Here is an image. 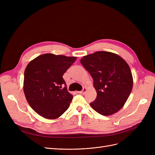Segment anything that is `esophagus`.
<instances>
[{"mask_svg": "<svg viewBox=\"0 0 155 155\" xmlns=\"http://www.w3.org/2000/svg\"><path fill=\"white\" fill-rule=\"evenodd\" d=\"M87 91V88H83V90L81 91H79L78 92L79 94H85Z\"/></svg>", "mask_w": 155, "mask_h": 155, "instance_id": "obj_1", "label": "esophagus"}]
</instances>
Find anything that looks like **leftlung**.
I'll return each instance as SVG.
<instances>
[{"instance_id":"1","label":"left lung","mask_w":155,"mask_h":155,"mask_svg":"<svg viewBox=\"0 0 155 155\" xmlns=\"http://www.w3.org/2000/svg\"><path fill=\"white\" fill-rule=\"evenodd\" d=\"M80 61L93 78L97 92L96 100L90 104L92 109L104 116L119 111L133 86L128 64L120 55L105 51L83 56Z\"/></svg>"}]
</instances>
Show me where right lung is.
Instances as JSON below:
<instances>
[{"label": "right lung", "instance_id": "obj_1", "mask_svg": "<svg viewBox=\"0 0 155 155\" xmlns=\"http://www.w3.org/2000/svg\"><path fill=\"white\" fill-rule=\"evenodd\" d=\"M76 59L45 54L28 64L23 90L28 104L39 115L54 120L68 109L73 96L68 92L63 76Z\"/></svg>", "mask_w": 155, "mask_h": 155}]
</instances>
